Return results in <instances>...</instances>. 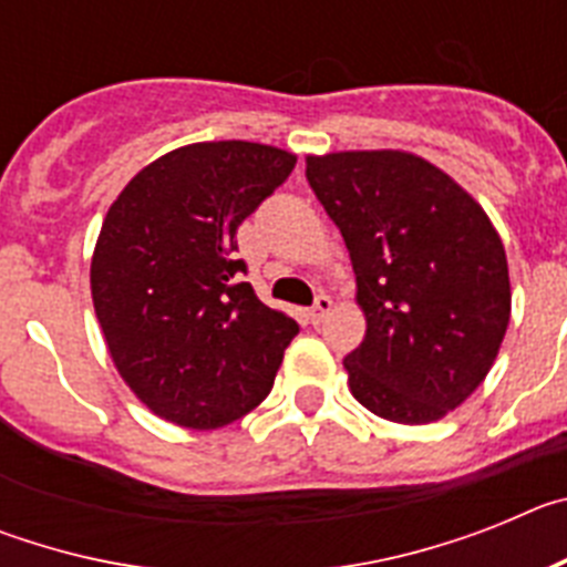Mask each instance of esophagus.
Masks as SVG:
<instances>
[{
    "mask_svg": "<svg viewBox=\"0 0 567 567\" xmlns=\"http://www.w3.org/2000/svg\"><path fill=\"white\" fill-rule=\"evenodd\" d=\"M329 312H332V298H329V295H318V298H315V307L309 309V320L318 327V323H323V320L329 318Z\"/></svg>",
    "mask_w": 567,
    "mask_h": 567,
    "instance_id": "esophagus-1",
    "label": "esophagus"
}]
</instances>
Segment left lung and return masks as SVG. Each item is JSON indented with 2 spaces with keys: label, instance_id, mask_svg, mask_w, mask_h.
<instances>
[{
  "label": "left lung",
  "instance_id": "left-lung-1",
  "mask_svg": "<svg viewBox=\"0 0 567 567\" xmlns=\"http://www.w3.org/2000/svg\"><path fill=\"white\" fill-rule=\"evenodd\" d=\"M307 178L358 278L365 338L343 360L354 400L392 423L445 417L483 383L508 329L497 229L452 175L403 150L309 155Z\"/></svg>",
  "mask_w": 567,
  "mask_h": 567
}]
</instances>
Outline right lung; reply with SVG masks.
<instances>
[{
  "label": "right lung",
  "mask_w": 567,
  "mask_h": 567,
  "mask_svg": "<svg viewBox=\"0 0 567 567\" xmlns=\"http://www.w3.org/2000/svg\"><path fill=\"white\" fill-rule=\"evenodd\" d=\"M295 162L269 144H187L135 173L110 204L90 292L115 369L158 417L221 429L272 389L298 323L240 278L235 233Z\"/></svg>",
  "instance_id": "add662e5"
}]
</instances>
